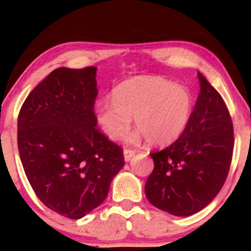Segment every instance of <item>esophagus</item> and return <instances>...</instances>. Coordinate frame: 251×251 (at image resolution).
Segmentation results:
<instances>
[{
	"mask_svg": "<svg viewBox=\"0 0 251 251\" xmlns=\"http://www.w3.org/2000/svg\"><path fill=\"white\" fill-rule=\"evenodd\" d=\"M135 154H136V149L125 148V151H124V158H125V161H130Z\"/></svg>",
	"mask_w": 251,
	"mask_h": 251,
	"instance_id": "esophagus-1",
	"label": "esophagus"
}]
</instances>
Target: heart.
<instances>
[{"label": "heart", "mask_w": 251, "mask_h": 251, "mask_svg": "<svg viewBox=\"0 0 251 251\" xmlns=\"http://www.w3.org/2000/svg\"><path fill=\"white\" fill-rule=\"evenodd\" d=\"M193 110L192 95L184 86L154 76L128 78L113 91V100L96 104V119L110 140L123 137L135 116L136 126L155 146L173 143L188 126Z\"/></svg>", "instance_id": "b5f03b06"}]
</instances>
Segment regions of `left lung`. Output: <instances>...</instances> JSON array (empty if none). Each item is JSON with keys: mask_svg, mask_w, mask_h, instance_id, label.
<instances>
[{"mask_svg": "<svg viewBox=\"0 0 251 251\" xmlns=\"http://www.w3.org/2000/svg\"><path fill=\"white\" fill-rule=\"evenodd\" d=\"M201 92L188 126L160 151H153V173L146 196L158 209L175 216L201 211L221 191L233 156L231 115L221 95L198 73Z\"/></svg>", "mask_w": 251, "mask_h": 251, "instance_id": "8db88e82", "label": "left lung"}]
</instances>
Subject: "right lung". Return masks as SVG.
Here are the masks:
<instances>
[{
	"label": "right lung",
	"instance_id": "obj_1",
	"mask_svg": "<svg viewBox=\"0 0 251 251\" xmlns=\"http://www.w3.org/2000/svg\"><path fill=\"white\" fill-rule=\"evenodd\" d=\"M96 67L58 68L18 115V149L30 186L48 209L77 220L103 203L124 151L97 127Z\"/></svg>",
	"mask_w": 251,
	"mask_h": 251
}]
</instances>
